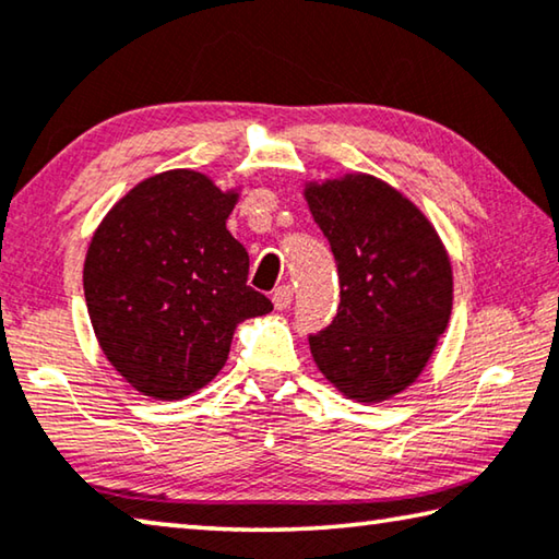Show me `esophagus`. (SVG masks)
<instances>
[{
    "label": "esophagus",
    "instance_id": "obj_1",
    "mask_svg": "<svg viewBox=\"0 0 559 559\" xmlns=\"http://www.w3.org/2000/svg\"><path fill=\"white\" fill-rule=\"evenodd\" d=\"M273 306H276V311H286V308L290 306V300H294V288L290 286H278L276 290H273Z\"/></svg>",
    "mask_w": 559,
    "mask_h": 559
}]
</instances>
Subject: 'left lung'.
<instances>
[{"label":"left lung","instance_id":"left-lung-1","mask_svg":"<svg viewBox=\"0 0 559 559\" xmlns=\"http://www.w3.org/2000/svg\"><path fill=\"white\" fill-rule=\"evenodd\" d=\"M308 209L338 265L341 304L308 335L343 395L380 403L420 376L453 311V269L423 211L368 174L308 183Z\"/></svg>","mask_w":559,"mask_h":559}]
</instances>
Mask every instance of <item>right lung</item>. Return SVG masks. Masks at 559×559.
<instances>
[{
	"label": "right lung",
	"instance_id": "add662e5",
	"mask_svg": "<svg viewBox=\"0 0 559 559\" xmlns=\"http://www.w3.org/2000/svg\"><path fill=\"white\" fill-rule=\"evenodd\" d=\"M238 201L199 171L134 186L96 228L84 296L104 356L131 388L181 401L224 368L236 325L273 304L248 286V253L228 234Z\"/></svg>",
	"mask_w": 559,
	"mask_h": 559
}]
</instances>
